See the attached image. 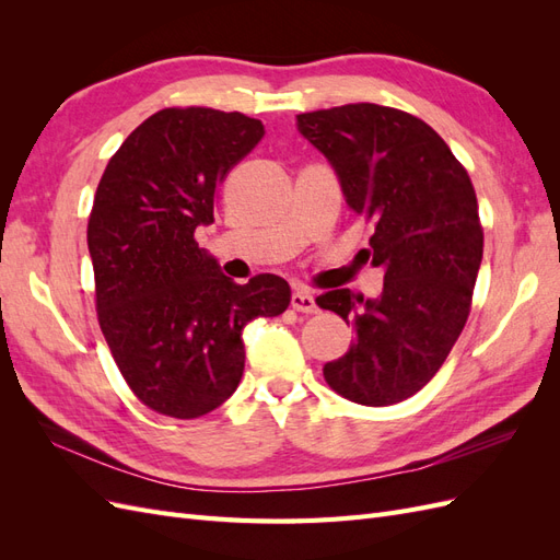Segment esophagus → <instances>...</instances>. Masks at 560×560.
Instances as JSON below:
<instances>
[{
	"label": "esophagus",
	"instance_id": "obj_1",
	"mask_svg": "<svg viewBox=\"0 0 560 560\" xmlns=\"http://www.w3.org/2000/svg\"><path fill=\"white\" fill-rule=\"evenodd\" d=\"M292 308L299 311V313H317L319 311L315 296L311 292H306V290H296L292 294Z\"/></svg>",
	"mask_w": 560,
	"mask_h": 560
}]
</instances>
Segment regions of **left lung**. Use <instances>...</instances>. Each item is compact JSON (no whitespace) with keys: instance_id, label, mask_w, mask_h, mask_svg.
<instances>
[{"instance_id":"8db88e82","label":"left lung","mask_w":560,"mask_h":560,"mask_svg":"<svg viewBox=\"0 0 560 560\" xmlns=\"http://www.w3.org/2000/svg\"><path fill=\"white\" fill-rule=\"evenodd\" d=\"M296 121L334 165L348 206L374 222L366 259L385 268L378 299L317 296L354 329L350 350L322 374L354 404L404 401L442 369L467 322L483 257L477 194L448 144L413 114L358 103Z\"/></svg>"}]
</instances>
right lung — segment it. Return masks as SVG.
Instances as JSON below:
<instances>
[{"label":"right lung","mask_w":560,"mask_h":560,"mask_svg":"<svg viewBox=\"0 0 560 560\" xmlns=\"http://www.w3.org/2000/svg\"><path fill=\"white\" fill-rule=\"evenodd\" d=\"M261 138V121L241 112L167 107L128 135L97 184V322L132 395L156 413L189 420L222 406L243 378L247 322L290 306L282 278L233 282L194 238Z\"/></svg>","instance_id":"obj_1"}]
</instances>
